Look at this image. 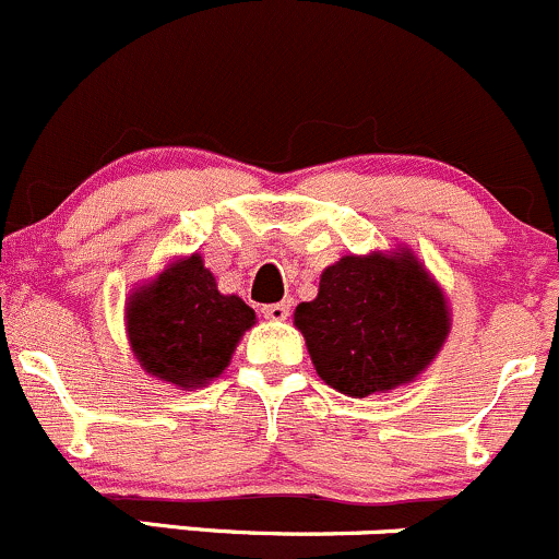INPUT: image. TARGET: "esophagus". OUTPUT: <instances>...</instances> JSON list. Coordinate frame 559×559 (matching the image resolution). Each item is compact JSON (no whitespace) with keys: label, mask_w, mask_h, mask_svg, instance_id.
<instances>
[{"label":"esophagus","mask_w":559,"mask_h":559,"mask_svg":"<svg viewBox=\"0 0 559 559\" xmlns=\"http://www.w3.org/2000/svg\"><path fill=\"white\" fill-rule=\"evenodd\" d=\"M290 309H293V304H290V301L269 304V307H263V318L272 320V322H282V320L290 318Z\"/></svg>","instance_id":"1"}]
</instances>
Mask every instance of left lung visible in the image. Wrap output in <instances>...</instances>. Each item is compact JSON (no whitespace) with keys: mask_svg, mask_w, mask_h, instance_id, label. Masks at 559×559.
Here are the masks:
<instances>
[{"mask_svg":"<svg viewBox=\"0 0 559 559\" xmlns=\"http://www.w3.org/2000/svg\"><path fill=\"white\" fill-rule=\"evenodd\" d=\"M293 325L322 382L368 399L404 388L433 364L450 336L452 309L439 280L399 245L322 269L318 298L298 304Z\"/></svg>","mask_w":559,"mask_h":559,"instance_id":"8db88e82","label":"left lung"}]
</instances>
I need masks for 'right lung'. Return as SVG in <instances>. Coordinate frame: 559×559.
I'll use <instances>...</instances> for the list:
<instances>
[{
  "label": "right lung",
  "mask_w": 559,
  "mask_h": 559,
  "mask_svg": "<svg viewBox=\"0 0 559 559\" xmlns=\"http://www.w3.org/2000/svg\"><path fill=\"white\" fill-rule=\"evenodd\" d=\"M252 325L255 312L217 290L201 252L171 258L126 298V336L136 364L180 390L221 377Z\"/></svg>",
  "instance_id": "add662e5"
}]
</instances>
